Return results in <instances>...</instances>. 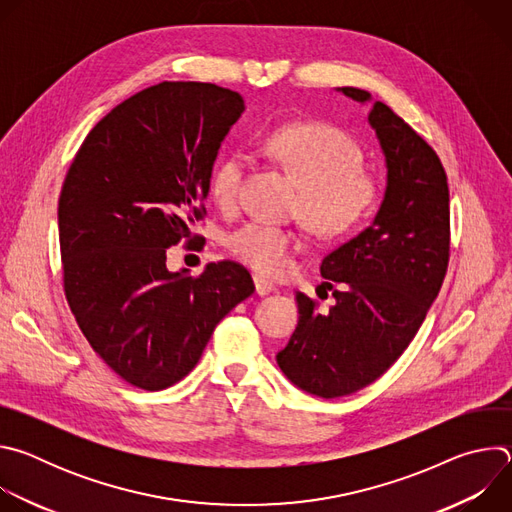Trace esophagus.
<instances>
[{
    "label": "esophagus",
    "instance_id": "34e87169",
    "mask_svg": "<svg viewBox=\"0 0 512 512\" xmlns=\"http://www.w3.org/2000/svg\"><path fill=\"white\" fill-rule=\"evenodd\" d=\"M253 281H255V291H257L259 296H267V294H271V291L275 289V285L269 279L261 277V275H255Z\"/></svg>",
    "mask_w": 512,
    "mask_h": 512
}]
</instances>
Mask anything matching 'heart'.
Returning <instances> with one entry per match:
<instances>
[{
    "label": "heart",
    "mask_w": 512,
    "mask_h": 512,
    "mask_svg": "<svg viewBox=\"0 0 512 512\" xmlns=\"http://www.w3.org/2000/svg\"><path fill=\"white\" fill-rule=\"evenodd\" d=\"M263 152L300 186L296 212L320 239L348 237L375 214L381 182L362 168V150L340 127L322 121L285 123L265 135ZM245 170L247 156L241 152L216 162L208 192L223 212L239 206ZM300 245L296 231L269 223H247L225 239L233 257L267 277L287 273Z\"/></svg>",
    "instance_id": "b5f03b06"
}]
</instances>
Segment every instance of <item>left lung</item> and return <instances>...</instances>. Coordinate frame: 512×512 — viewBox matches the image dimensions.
<instances>
[{
  "label": "left lung",
  "instance_id": "8db88e82",
  "mask_svg": "<svg viewBox=\"0 0 512 512\" xmlns=\"http://www.w3.org/2000/svg\"><path fill=\"white\" fill-rule=\"evenodd\" d=\"M367 103L362 89L342 87ZM369 121L387 160L385 200L371 227L330 251L320 265L336 304L328 314L302 291L300 320L277 352L300 389L344 397L377 381L415 338L450 261V190L431 145L391 107L375 101Z\"/></svg>",
  "mask_w": 512,
  "mask_h": 512
}]
</instances>
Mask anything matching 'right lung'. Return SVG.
<instances>
[{"mask_svg": "<svg viewBox=\"0 0 512 512\" xmlns=\"http://www.w3.org/2000/svg\"><path fill=\"white\" fill-rule=\"evenodd\" d=\"M243 97L212 83L148 87L85 137L58 198L64 296L93 350L129 385L184 379L216 324L253 291L235 261L172 273L166 251L198 247L192 225ZM195 239L192 240L191 237Z\"/></svg>", "mask_w": 512, "mask_h": 512, "instance_id": "1", "label": "right lung"}]
</instances>
